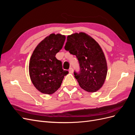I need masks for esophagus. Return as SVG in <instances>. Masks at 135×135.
Instances as JSON below:
<instances>
[{"label": "esophagus", "mask_w": 135, "mask_h": 135, "mask_svg": "<svg viewBox=\"0 0 135 135\" xmlns=\"http://www.w3.org/2000/svg\"><path fill=\"white\" fill-rule=\"evenodd\" d=\"M69 73H71V74H72V73H73V68H70V69H69Z\"/></svg>", "instance_id": "esophagus-1"}]
</instances>
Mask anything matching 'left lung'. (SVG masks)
I'll return each instance as SVG.
<instances>
[{
  "label": "left lung",
  "mask_w": 135,
  "mask_h": 135,
  "mask_svg": "<svg viewBox=\"0 0 135 135\" xmlns=\"http://www.w3.org/2000/svg\"><path fill=\"white\" fill-rule=\"evenodd\" d=\"M65 49L79 61L80 72L74 74L80 87L89 92L99 90L106 79L108 66L99 43L85 32H75L67 36Z\"/></svg>",
  "instance_id": "left-lung-1"
}]
</instances>
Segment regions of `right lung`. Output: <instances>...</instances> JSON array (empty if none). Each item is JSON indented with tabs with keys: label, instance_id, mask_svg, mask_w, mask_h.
Returning <instances> with one entry per match:
<instances>
[{
	"label": "right lung",
	"instance_id": "add662e5",
	"mask_svg": "<svg viewBox=\"0 0 135 135\" xmlns=\"http://www.w3.org/2000/svg\"><path fill=\"white\" fill-rule=\"evenodd\" d=\"M65 39L64 35L51 34L42 40L32 52L28 66L30 79L42 93H55L69 73L63 70L62 62L55 57L62 49Z\"/></svg>",
	"mask_w": 135,
	"mask_h": 135
}]
</instances>
